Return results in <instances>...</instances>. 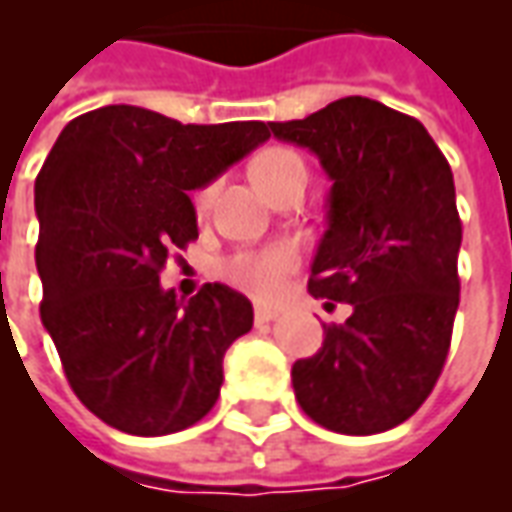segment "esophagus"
Returning <instances> with one entry per match:
<instances>
[{"mask_svg":"<svg viewBox=\"0 0 512 512\" xmlns=\"http://www.w3.org/2000/svg\"><path fill=\"white\" fill-rule=\"evenodd\" d=\"M277 315H279L277 307H268V304H257V307H255V323L274 321Z\"/></svg>","mask_w":512,"mask_h":512,"instance_id":"34e87169","label":"esophagus"}]
</instances>
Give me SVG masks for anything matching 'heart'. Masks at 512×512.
I'll list each match as a JSON object with an SVG mask.
<instances>
[{
	"label": "heart",
	"mask_w": 512,
	"mask_h": 512,
	"mask_svg": "<svg viewBox=\"0 0 512 512\" xmlns=\"http://www.w3.org/2000/svg\"><path fill=\"white\" fill-rule=\"evenodd\" d=\"M307 172L304 161L296 150L290 147H268L263 156L255 161V180L260 189L271 191L277 186L279 180L288 178L290 172ZM213 191H216V180L211 183H202L200 189L194 191V208L205 211L213 200ZM299 266V249L290 241H271L266 246H257V249H244V252H235L233 257H227L222 263L224 279H230L238 288L249 290L255 296H274L282 282L288 277L293 268Z\"/></svg>",
	"instance_id": "b5f03b06"
}]
</instances>
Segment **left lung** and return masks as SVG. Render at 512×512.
<instances>
[{
  "label": "left lung",
  "mask_w": 512,
  "mask_h": 512,
  "mask_svg": "<svg viewBox=\"0 0 512 512\" xmlns=\"http://www.w3.org/2000/svg\"><path fill=\"white\" fill-rule=\"evenodd\" d=\"M268 128L332 178L307 288L354 310L293 365L296 400L334 433H384L428 400L450 351L463 233L452 169L419 120L362 95Z\"/></svg>",
  "instance_id": "8db88e82"
}]
</instances>
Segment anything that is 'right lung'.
Instances as JSON below:
<instances>
[{"label": "right lung", "mask_w": 512, "mask_h": 512, "mask_svg": "<svg viewBox=\"0 0 512 512\" xmlns=\"http://www.w3.org/2000/svg\"><path fill=\"white\" fill-rule=\"evenodd\" d=\"M268 136L260 120L183 126L115 104L71 120L43 161L40 321L76 397L106 425L164 436L216 403L224 354L252 329V304L219 282L178 301L158 274L197 238L189 191Z\"/></svg>", "instance_id": "obj_1"}]
</instances>
